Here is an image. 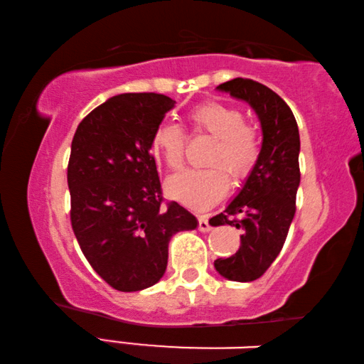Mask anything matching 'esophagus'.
<instances>
[{
    "label": "esophagus",
    "instance_id": "obj_1",
    "mask_svg": "<svg viewBox=\"0 0 364 364\" xmlns=\"http://www.w3.org/2000/svg\"><path fill=\"white\" fill-rule=\"evenodd\" d=\"M199 230L202 232H208L212 230V226H210V223H208V218L205 217V215H204V217L199 218Z\"/></svg>",
    "mask_w": 364,
    "mask_h": 364
}]
</instances>
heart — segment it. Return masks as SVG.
Masks as SVG:
<instances>
[{
  "label": "heart",
  "instance_id": "obj_1",
  "mask_svg": "<svg viewBox=\"0 0 364 364\" xmlns=\"http://www.w3.org/2000/svg\"><path fill=\"white\" fill-rule=\"evenodd\" d=\"M189 120L199 132L212 134L215 143L208 168H189L171 176L167 193L194 210L212 207L230 189V173L244 178L254 167L260 154V136L252 125L244 122L242 110L221 102H204L191 110ZM186 134L176 123H160L152 136V151L170 170L181 168Z\"/></svg>",
  "mask_w": 364,
  "mask_h": 364
}]
</instances>
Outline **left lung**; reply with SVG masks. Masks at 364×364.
I'll list each match as a JSON object with an SVG mask.
<instances>
[{
  "label": "left lung",
  "instance_id": "obj_1",
  "mask_svg": "<svg viewBox=\"0 0 364 364\" xmlns=\"http://www.w3.org/2000/svg\"><path fill=\"white\" fill-rule=\"evenodd\" d=\"M217 90L247 102L262 125V149L254 168L225 210L210 220L212 226L231 225L244 231L239 250L215 260V269L230 281L249 282L260 278L279 255L295 215L299 127L291 107L268 86L234 78Z\"/></svg>",
  "mask_w": 364,
  "mask_h": 364
}]
</instances>
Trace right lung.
Masks as SVG:
<instances>
[{
	"label": "right lung",
	"mask_w": 364,
	"mask_h": 364,
	"mask_svg": "<svg viewBox=\"0 0 364 364\" xmlns=\"http://www.w3.org/2000/svg\"><path fill=\"white\" fill-rule=\"evenodd\" d=\"M175 101L157 93L110 97L80 122L67 167L72 230L101 278L122 292L162 278L173 234L197 228L176 202L162 205L152 136Z\"/></svg>",
	"instance_id": "obj_1"
}]
</instances>
